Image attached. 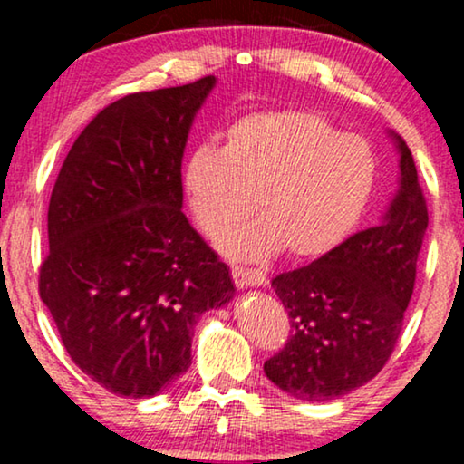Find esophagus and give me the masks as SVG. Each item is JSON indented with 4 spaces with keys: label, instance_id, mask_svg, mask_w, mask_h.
<instances>
[{
    "label": "esophagus",
    "instance_id": "34e87169",
    "mask_svg": "<svg viewBox=\"0 0 464 464\" xmlns=\"http://www.w3.org/2000/svg\"><path fill=\"white\" fill-rule=\"evenodd\" d=\"M232 278L237 283L238 289L246 287H262L266 285V275L259 270H249V268H232Z\"/></svg>",
    "mask_w": 464,
    "mask_h": 464
}]
</instances>
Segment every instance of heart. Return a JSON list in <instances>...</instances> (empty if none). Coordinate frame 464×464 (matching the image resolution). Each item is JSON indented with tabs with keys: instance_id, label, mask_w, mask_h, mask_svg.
<instances>
[{
	"instance_id": "obj_1",
	"label": "heart",
	"mask_w": 464,
	"mask_h": 464,
	"mask_svg": "<svg viewBox=\"0 0 464 464\" xmlns=\"http://www.w3.org/2000/svg\"><path fill=\"white\" fill-rule=\"evenodd\" d=\"M376 186V156L363 137L321 113H246L226 130L224 148L200 145L183 167L196 224L219 237L253 211L262 218L221 240L234 259L285 251L295 259L335 249L363 218Z\"/></svg>"
}]
</instances>
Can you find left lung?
Here are the masks:
<instances>
[{
  "label": "left lung",
  "instance_id": "1",
  "mask_svg": "<svg viewBox=\"0 0 464 464\" xmlns=\"http://www.w3.org/2000/svg\"><path fill=\"white\" fill-rule=\"evenodd\" d=\"M389 137L399 154V189L382 221L272 281L291 338L264 372L302 401H329L370 382L401 334L429 213L410 148L395 132Z\"/></svg>",
  "mask_w": 464,
  "mask_h": 464
}]
</instances>
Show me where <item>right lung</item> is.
Returning <instances> with one entry per match:
<instances>
[{"label":"right lung","mask_w":464,"mask_h":464,"mask_svg":"<svg viewBox=\"0 0 464 464\" xmlns=\"http://www.w3.org/2000/svg\"><path fill=\"white\" fill-rule=\"evenodd\" d=\"M215 84L207 75L107 105L50 196L42 302L73 363L120 397H154L188 372L198 316L237 294L181 211L183 151Z\"/></svg>","instance_id":"add662e5"}]
</instances>
